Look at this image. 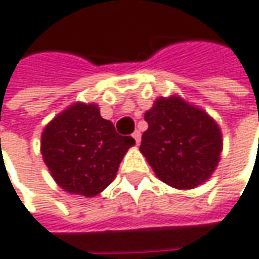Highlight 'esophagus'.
<instances>
[{"label": "esophagus", "instance_id": "obj_1", "mask_svg": "<svg viewBox=\"0 0 259 259\" xmlns=\"http://www.w3.org/2000/svg\"><path fill=\"white\" fill-rule=\"evenodd\" d=\"M132 136H133V139L136 140V143L139 145V143H140V139H142V135H140V132H139V130H136V132H135V133H133Z\"/></svg>", "mask_w": 259, "mask_h": 259}]
</instances>
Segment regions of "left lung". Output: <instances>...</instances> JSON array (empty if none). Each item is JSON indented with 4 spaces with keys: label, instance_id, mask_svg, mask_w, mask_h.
<instances>
[{
    "label": "left lung",
    "instance_id": "left-lung-1",
    "mask_svg": "<svg viewBox=\"0 0 259 259\" xmlns=\"http://www.w3.org/2000/svg\"><path fill=\"white\" fill-rule=\"evenodd\" d=\"M145 120L140 152L162 182L193 189L209 179L221 159L222 133L208 113L170 96L156 99Z\"/></svg>",
    "mask_w": 259,
    "mask_h": 259
}]
</instances>
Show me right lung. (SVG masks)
<instances>
[{"label":"right lung","mask_w":259,"mask_h":259,"mask_svg":"<svg viewBox=\"0 0 259 259\" xmlns=\"http://www.w3.org/2000/svg\"><path fill=\"white\" fill-rule=\"evenodd\" d=\"M135 139L120 136L97 104L74 103L41 135V155L61 189L92 198L104 191Z\"/></svg>","instance_id":"obj_1"}]
</instances>
